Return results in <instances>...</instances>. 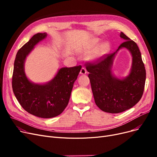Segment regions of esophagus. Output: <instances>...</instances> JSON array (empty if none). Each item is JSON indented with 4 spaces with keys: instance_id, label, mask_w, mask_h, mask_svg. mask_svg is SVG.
Listing matches in <instances>:
<instances>
[{
    "instance_id": "1",
    "label": "esophagus",
    "mask_w": 157,
    "mask_h": 157,
    "mask_svg": "<svg viewBox=\"0 0 157 157\" xmlns=\"http://www.w3.org/2000/svg\"><path fill=\"white\" fill-rule=\"evenodd\" d=\"M87 72L86 69L85 67H82L81 71H80V74H85Z\"/></svg>"
}]
</instances>
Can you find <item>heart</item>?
<instances>
[{"label": "heart", "mask_w": 157, "mask_h": 157, "mask_svg": "<svg viewBox=\"0 0 157 157\" xmlns=\"http://www.w3.org/2000/svg\"><path fill=\"white\" fill-rule=\"evenodd\" d=\"M98 43H99V40L98 39H94L91 41V43H90L88 46V49L90 50H93V49H94L98 46ZM109 44L108 43H104L97 47L94 53L90 56V59L91 60H97L100 59V58L109 52Z\"/></svg>", "instance_id": "heart-1"}]
</instances>
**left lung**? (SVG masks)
Wrapping results in <instances>:
<instances>
[{"label": "left lung", "mask_w": 157, "mask_h": 157, "mask_svg": "<svg viewBox=\"0 0 157 157\" xmlns=\"http://www.w3.org/2000/svg\"><path fill=\"white\" fill-rule=\"evenodd\" d=\"M120 37L125 41L116 52L104 55L94 63H86L95 102L102 111L109 113H119L132 108L141 98L145 85L146 70L137 44L122 32ZM123 47L130 51L133 65L129 75L120 80L112 76L111 67L115 55Z\"/></svg>", "instance_id": "1"}]
</instances>
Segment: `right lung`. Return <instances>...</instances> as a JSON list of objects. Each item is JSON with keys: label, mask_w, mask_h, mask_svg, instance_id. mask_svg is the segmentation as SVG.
Returning a JSON list of instances; mask_svg holds the SVG:
<instances>
[{"label": "right lung", "mask_w": 157, "mask_h": 157, "mask_svg": "<svg viewBox=\"0 0 157 157\" xmlns=\"http://www.w3.org/2000/svg\"><path fill=\"white\" fill-rule=\"evenodd\" d=\"M46 36V33H37L19 49L14 63L12 87L25 110L39 118H50L60 114L67 107L81 66L61 68L46 84L30 81L24 71L25 60L35 45Z\"/></svg>", "instance_id": "1"}]
</instances>
